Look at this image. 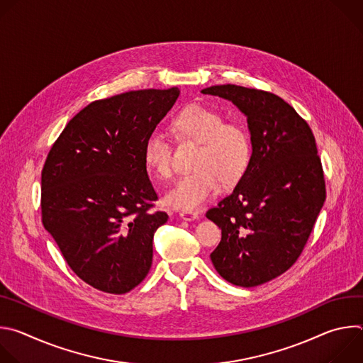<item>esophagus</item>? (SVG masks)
I'll list each match as a JSON object with an SVG mask.
<instances>
[{"mask_svg":"<svg viewBox=\"0 0 363 363\" xmlns=\"http://www.w3.org/2000/svg\"><path fill=\"white\" fill-rule=\"evenodd\" d=\"M179 217H181L182 220H185V221H194V220H198V218H199L198 213H194V211H181Z\"/></svg>","mask_w":363,"mask_h":363,"instance_id":"1","label":"esophagus"}]
</instances>
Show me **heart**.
<instances>
[{"mask_svg":"<svg viewBox=\"0 0 363 363\" xmlns=\"http://www.w3.org/2000/svg\"><path fill=\"white\" fill-rule=\"evenodd\" d=\"M179 139L198 142L194 155V171L182 175L167 192L165 201L177 210L194 211L211 199L224 185L238 182L252 155V142L247 128L225 122L224 116L203 105L182 109L172 122ZM146 167L161 178L172 174V145L161 132H152L143 146Z\"/></svg>","mask_w":363,"mask_h":363,"instance_id":"b5f03b06","label":"heart"}]
</instances>
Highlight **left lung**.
I'll return each mask as SVG.
<instances>
[{"instance_id": "1", "label": "left lung", "mask_w": 363, "mask_h": 363, "mask_svg": "<svg viewBox=\"0 0 363 363\" xmlns=\"http://www.w3.org/2000/svg\"><path fill=\"white\" fill-rule=\"evenodd\" d=\"M201 91L231 100L247 116L252 142L248 169L205 214L223 234L211 262L231 284L260 286L296 263L325 203L316 139L289 103L270 91L235 84Z\"/></svg>"}]
</instances>
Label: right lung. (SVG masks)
Wrapping results in <instances>:
<instances>
[{
    "mask_svg": "<svg viewBox=\"0 0 363 363\" xmlns=\"http://www.w3.org/2000/svg\"><path fill=\"white\" fill-rule=\"evenodd\" d=\"M178 87L94 100L51 146L41 171V221L89 286L125 294L149 273L153 234L168 221L146 172V138L171 111Z\"/></svg>",
    "mask_w": 363,
    "mask_h": 363,
    "instance_id": "1",
    "label": "right lung"
}]
</instances>
